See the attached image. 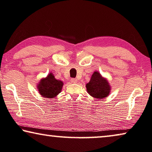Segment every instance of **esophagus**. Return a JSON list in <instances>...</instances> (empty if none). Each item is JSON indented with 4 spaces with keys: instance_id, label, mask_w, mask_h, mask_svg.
Returning a JSON list of instances; mask_svg holds the SVG:
<instances>
[{
    "instance_id": "34e87169",
    "label": "esophagus",
    "mask_w": 152,
    "mask_h": 152,
    "mask_svg": "<svg viewBox=\"0 0 152 152\" xmlns=\"http://www.w3.org/2000/svg\"><path fill=\"white\" fill-rule=\"evenodd\" d=\"M71 82L72 83H78V80H77L76 78H72L71 79Z\"/></svg>"
}]
</instances>
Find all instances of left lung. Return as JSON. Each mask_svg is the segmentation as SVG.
<instances>
[{
	"instance_id": "left-lung-1",
	"label": "left lung",
	"mask_w": 152,
	"mask_h": 152,
	"mask_svg": "<svg viewBox=\"0 0 152 152\" xmlns=\"http://www.w3.org/2000/svg\"><path fill=\"white\" fill-rule=\"evenodd\" d=\"M87 92L94 98L102 99L109 95L110 88L108 81L102 77L100 74L95 72L91 80L86 85Z\"/></svg>"
}]
</instances>
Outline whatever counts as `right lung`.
Here are the masks:
<instances>
[{"instance_id": "add662e5", "label": "right lung", "mask_w": 152, "mask_h": 152, "mask_svg": "<svg viewBox=\"0 0 152 152\" xmlns=\"http://www.w3.org/2000/svg\"><path fill=\"white\" fill-rule=\"evenodd\" d=\"M63 85L62 81L56 80L51 73L40 81L37 87L41 96L44 98H54L61 92Z\"/></svg>"}]
</instances>
